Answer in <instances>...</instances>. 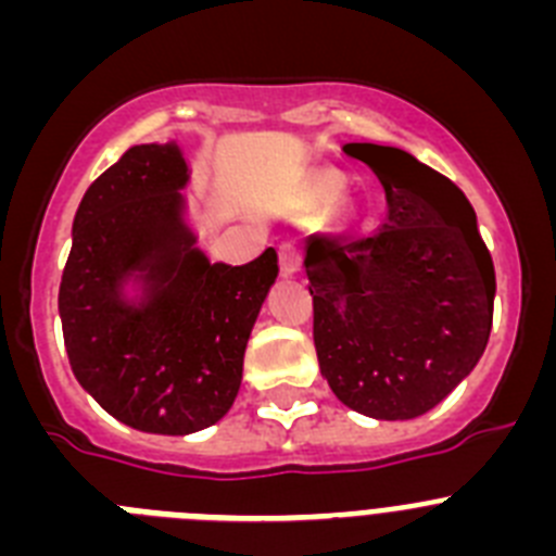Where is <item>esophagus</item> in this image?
Segmentation results:
<instances>
[{
    "label": "esophagus",
    "mask_w": 556,
    "mask_h": 556,
    "mask_svg": "<svg viewBox=\"0 0 556 556\" xmlns=\"http://www.w3.org/2000/svg\"><path fill=\"white\" fill-rule=\"evenodd\" d=\"M278 258H281L283 273H298V267H301L303 262V250L294 242H287L281 244V250H278Z\"/></svg>",
    "instance_id": "esophagus-1"
}]
</instances>
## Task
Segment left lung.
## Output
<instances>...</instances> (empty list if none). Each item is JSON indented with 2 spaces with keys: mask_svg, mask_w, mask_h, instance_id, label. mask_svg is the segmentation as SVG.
I'll list each match as a JSON object with an SVG mask.
<instances>
[{
  "mask_svg": "<svg viewBox=\"0 0 556 556\" xmlns=\"http://www.w3.org/2000/svg\"><path fill=\"white\" fill-rule=\"evenodd\" d=\"M387 194L370 236L314 233V348L333 395L376 420L434 409L488 348L495 269L476 211L445 175L395 147L348 144Z\"/></svg>",
  "mask_w": 556,
  "mask_h": 556,
  "instance_id": "left-lung-1",
  "label": "left lung"
}]
</instances>
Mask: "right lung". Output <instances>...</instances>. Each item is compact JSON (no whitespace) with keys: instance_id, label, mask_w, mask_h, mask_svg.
Returning <instances> with one entry per match:
<instances>
[{"instance_id":"obj_1","label":"right lung","mask_w":556,"mask_h":556,"mask_svg":"<svg viewBox=\"0 0 556 556\" xmlns=\"http://www.w3.org/2000/svg\"><path fill=\"white\" fill-rule=\"evenodd\" d=\"M186 161L139 144L83 194L58 308L68 365L97 404L150 434L208 429L233 406L250 331L278 275L273 248L242 267L208 264L180 223ZM144 268L147 307L118 301Z\"/></svg>"}]
</instances>
